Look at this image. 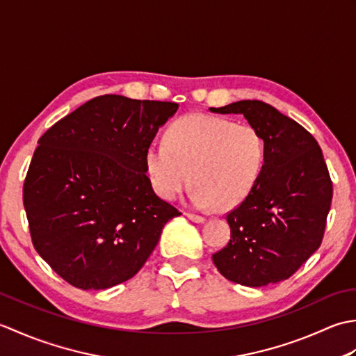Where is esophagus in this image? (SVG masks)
<instances>
[{
    "mask_svg": "<svg viewBox=\"0 0 356 356\" xmlns=\"http://www.w3.org/2000/svg\"><path fill=\"white\" fill-rule=\"evenodd\" d=\"M186 217L190 218V220H193L194 223H203V222H205V217H202L199 214H194V213H186Z\"/></svg>",
    "mask_w": 356,
    "mask_h": 356,
    "instance_id": "1",
    "label": "esophagus"
}]
</instances>
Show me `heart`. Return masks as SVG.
I'll return each instance as SVG.
<instances>
[{
    "label": "heart",
    "instance_id": "b5f03b06",
    "mask_svg": "<svg viewBox=\"0 0 356 356\" xmlns=\"http://www.w3.org/2000/svg\"><path fill=\"white\" fill-rule=\"evenodd\" d=\"M266 143L255 127L232 120L188 115L177 119L145 151V168L156 193L176 200L194 186L197 208L231 209L252 193L263 172ZM192 177H189V174Z\"/></svg>",
    "mask_w": 356,
    "mask_h": 356
}]
</instances>
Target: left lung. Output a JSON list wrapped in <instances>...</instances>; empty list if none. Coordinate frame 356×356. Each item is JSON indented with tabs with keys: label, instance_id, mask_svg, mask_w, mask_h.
I'll use <instances>...</instances> for the list:
<instances>
[{
	"label": "left lung",
	"instance_id": "8db88e82",
	"mask_svg": "<svg viewBox=\"0 0 356 356\" xmlns=\"http://www.w3.org/2000/svg\"><path fill=\"white\" fill-rule=\"evenodd\" d=\"M222 115H243L266 143L252 193L226 216L231 240L213 255L229 282L260 287L298 270L320 248L332 202V180L314 136L261 101H238Z\"/></svg>",
	"mask_w": 356,
	"mask_h": 356
}]
</instances>
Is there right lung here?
I'll return each instance as SVG.
<instances>
[{
	"label": "right lung",
	"mask_w": 356,
	"mask_h": 356,
	"mask_svg": "<svg viewBox=\"0 0 356 356\" xmlns=\"http://www.w3.org/2000/svg\"><path fill=\"white\" fill-rule=\"evenodd\" d=\"M179 104L104 95L50 127L22 188L32 243L79 289L139 272L177 208L156 195L145 151Z\"/></svg>",
	"instance_id": "right-lung-1"
}]
</instances>
